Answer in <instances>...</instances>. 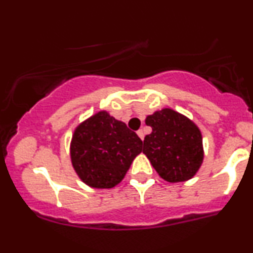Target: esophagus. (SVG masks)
<instances>
[{
    "label": "esophagus",
    "instance_id": "obj_1",
    "mask_svg": "<svg viewBox=\"0 0 253 253\" xmlns=\"http://www.w3.org/2000/svg\"><path fill=\"white\" fill-rule=\"evenodd\" d=\"M136 134H138V136L141 139V140H144V132H143V129H139L138 132H136Z\"/></svg>",
    "mask_w": 253,
    "mask_h": 253
}]
</instances>
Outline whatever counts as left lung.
I'll return each instance as SVG.
<instances>
[{
  "instance_id": "8db88e82",
  "label": "left lung",
  "mask_w": 253,
  "mask_h": 253,
  "mask_svg": "<svg viewBox=\"0 0 253 253\" xmlns=\"http://www.w3.org/2000/svg\"><path fill=\"white\" fill-rule=\"evenodd\" d=\"M145 124L152 132L145 136L143 153L157 173L170 183L193 178L205 157L197 125L171 108L156 110L147 115Z\"/></svg>"
}]
</instances>
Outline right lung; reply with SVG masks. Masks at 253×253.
<instances>
[{
    "mask_svg": "<svg viewBox=\"0 0 253 253\" xmlns=\"http://www.w3.org/2000/svg\"><path fill=\"white\" fill-rule=\"evenodd\" d=\"M143 141L107 110L85 119L74 130L70 158L75 172L90 188L110 189L126 176Z\"/></svg>",
    "mask_w": 253,
    "mask_h": 253,
    "instance_id": "1",
    "label": "right lung"
}]
</instances>
